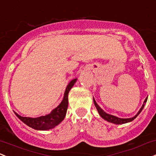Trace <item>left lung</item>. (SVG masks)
Returning a JSON list of instances; mask_svg holds the SVG:
<instances>
[{
  "mask_svg": "<svg viewBox=\"0 0 156 156\" xmlns=\"http://www.w3.org/2000/svg\"><path fill=\"white\" fill-rule=\"evenodd\" d=\"M147 98H148V96L147 97L146 99L144 100L143 105H142L141 109H139V111L138 112V113H137L136 115L134 116V117L129 118V119H121V118L116 117V116L112 115L107 113V112H104L103 109L101 108L98 105V104L96 103V101H95V100L94 98H93V101H94V104H95V107H96L98 112L99 115H100V116L102 118V119L106 120V121H108V122L112 123V124H126V123H129V122H131V121H133V120L136 119L137 116L138 115L141 113L142 109H143L144 107V105H145V104H146L147 101Z\"/></svg>",
  "mask_w": 156,
  "mask_h": 156,
  "instance_id": "left-lung-1",
  "label": "left lung"
}]
</instances>
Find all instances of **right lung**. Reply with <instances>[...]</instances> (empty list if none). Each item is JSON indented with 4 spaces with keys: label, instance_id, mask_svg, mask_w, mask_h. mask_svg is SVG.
<instances>
[{
    "label": "right lung",
    "instance_id": "right-lung-1",
    "mask_svg": "<svg viewBox=\"0 0 156 156\" xmlns=\"http://www.w3.org/2000/svg\"><path fill=\"white\" fill-rule=\"evenodd\" d=\"M76 81L77 78H75L68 83L65 90L62 101L57 107L52 109L50 113L37 118L23 117L14 112L15 114L22 122L36 130H49L55 127L64 119L66 116L68 107V95H69L70 90L73 88Z\"/></svg>",
    "mask_w": 156,
    "mask_h": 156
}]
</instances>
